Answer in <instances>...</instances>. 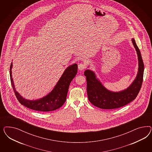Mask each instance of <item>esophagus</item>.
Here are the masks:
<instances>
[{
  "label": "esophagus",
  "instance_id": "34e87169",
  "mask_svg": "<svg viewBox=\"0 0 152 152\" xmlns=\"http://www.w3.org/2000/svg\"><path fill=\"white\" fill-rule=\"evenodd\" d=\"M86 67H87L86 65L84 64H83V63L79 64L78 65V69L80 70V71H82V70L85 69L86 68Z\"/></svg>",
  "mask_w": 152,
  "mask_h": 152
}]
</instances>
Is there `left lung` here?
Here are the masks:
<instances>
[{
    "label": "left lung",
    "instance_id": "obj_1",
    "mask_svg": "<svg viewBox=\"0 0 152 152\" xmlns=\"http://www.w3.org/2000/svg\"><path fill=\"white\" fill-rule=\"evenodd\" d=\"M132 41L138 55L139 67L136 78L126 89L119 92L111 91L102 85L93 71L86 69L84 72L87 81L88 99L94 106L102 109H117L127 105L137 96L143 83L144 66L135 39L132 38Z\"/></svg>",
    "mask_w": 152,
    "mask_h": 152
}]
</instances>
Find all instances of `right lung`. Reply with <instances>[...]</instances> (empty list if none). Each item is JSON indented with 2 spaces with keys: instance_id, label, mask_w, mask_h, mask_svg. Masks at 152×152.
I'll return each mask as SVG.
<instances>
[{
  "instance_id": "right-lung-1",
  "label": "right lung",
  "mask_w": 152,
  "mask_h": 152,
  "mask_svg": "<svg viewBox=\"0 0 152 152\" xmlns=\"http://www.w3.org/2000/svg\"><path fill=\"white\" fill-rule=\"evenodd\" d=\"M12 62L10 67V77L12 88L19 102L24 106L33 110L38 111H50L55 110L64 105L66 100V97L69 84L77 72V64H74L69 66L64 70L58 83L50 93L41 99L36 100H27L15 90L12 75Z\"/></svg>"
}]
</instances>
